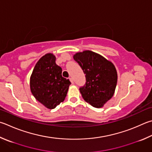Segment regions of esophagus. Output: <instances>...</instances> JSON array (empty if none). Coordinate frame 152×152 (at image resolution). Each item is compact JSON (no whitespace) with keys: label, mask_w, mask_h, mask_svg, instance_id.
Listing matches in <instances>:
<instances>
[{"label":"esophagus","mask_w":152,"mask_h":152,"mask_svg":"<svg viewBox=\"0 0 152 152\" xmlns=\"http://www.w3.org/2000/svg\"><path fill=\"white\" fill-rule=\"evenodd\" d=\"M69 80H70V82H71V83L72 84H74V81H73V80H72V78H69Z\"/></svg>","instance_id":"34e87169"}]
</instances>
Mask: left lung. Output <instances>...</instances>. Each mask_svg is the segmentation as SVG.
<instances>
[{
    "label": "left lung",
    "instance_id": "8db88e82",
    "mask_svg": "<svg viewBox=\"0 0 152 152\" xmlns=\"http://www.w3.org/2000/svg\"><path fill=\"white\" fill-rule=\"evenodd\" d=\"M74 59L86 74V82L80 92L84 100L91 106L100 108L114 96L118 74L112 62L94 52H77Z\"/></svg>",
    "mask_w": 152,
    "mask_h": 152
}]
</instances>
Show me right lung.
<instances>
[{"mask_svg":"<svg viewBox=\"0 0 152 152\" xmlns=\"http://www.w3.org/2000/svg\"><path fill=\"white\" fill-rule=\"evenodd\" d=\"M71 82L63 78L62 68L56 64V56L48 53L38 60L30 78V91L40 103L54 109L66 96Z\"/></svg>","mask_w":152,"mask_h":152,"instance_id":"1","label":"right lung"}]
</instances>
